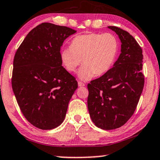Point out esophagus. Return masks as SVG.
<instances>
[{"label": "esophagus", "mask_w": 160, "mask_h": 160, "mask_svg": "<svg viewBox=\"0 0 160 160\" xmlns=\"http://www.w3.org/2000/svg\"><path fill=\"white\" fill-rule=\"evenodd\" d=\"M85 86V84H84L83 82H82L80 81L78 82V86H80V87H82V86Z\"/></svg>", "instance_id": "1"}]
</instances>
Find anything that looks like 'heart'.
Listing matches in <instances>:
<instances>
[{
    "label": "heart",
    "instance_id": "heart-1",
    "mask_svg": "<svg viewBox=\"0 0 160 160\" xmlns=\"http://www.w3.org/2000/svg\"><path fill=\"white\" fill-rule=\"evenodd\" d=\"M119 52L118 38L112 33L88 32L75 36L70 47L61 49V63L67 72L74 73L82 63L78 72L82 80L101 76L110 70Z\"/></svg>",
    "mask_w": 160,
    "mask_h": 160
}]
</instances>
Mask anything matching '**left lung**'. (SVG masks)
<instances>
[{
	"label": "left lung",
	"instance_id": "8db88e82",
	"mask_svg": "<svg viewBox=\"0 0 160 160\" xmlns=\"http://www.w3.org/2000/svg\"><path fill=\"white\" fill-rule=\"evenodd\" d=\"M108 28L120 38L122 53L108 72L87 86L88 112L103 130L121 128L131 118L145 83L141 47L128 32L115 26Z\"/></svg>",
	"mask_w": 160,
	"mask_h": 160
}]
</instances>
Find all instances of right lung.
I'll list each match as a JSON object with an SVG mask.
<instances>
[{
	"instance_id": "1",
	"label": "right lung",
	"mask_w": 160,
	"mask_h": 160,
	"mask_svg": "<svg viewBox=\"0 0 160 160\" xmlns=\"http://www.w3.org/2000/svg\"><path fill=\"white\" fill-rule=\"evenodd\" d=\"M76 30L51 23L33 28L19 46L13 60L12 87L25 118L34 127L51 130L65 118L78 82L62 66L65 38Z\"/></svg>"
}]
</instances>
